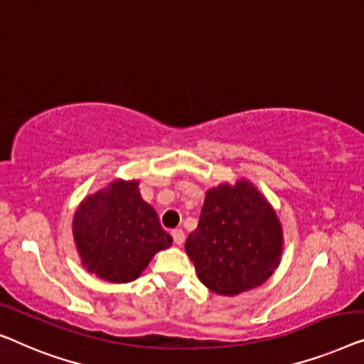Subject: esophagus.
I'll return each instance as SVG.
<instances>
[{"label":"esophagus","mask_w":364,"mask_h":364,"mask_svg":"<svg viewBox=\"0 0 364 364\" xmlns=\"http://www.w3.org/2000/svg\"><path fill=\"white\" fill-rule=\"evenodd\" d=\"M171 235H173V240H175V244L181 245L184 242V231H183V229H173Z\"/></svg>","instance_id":"obj_1"}]
</instances>
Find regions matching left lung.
<instances>
[{
    "instance_id": "8db88e82",
    "label": "left lung",
    "mask_w": 364,
    "mask_h": 364,
    "mask_svg": "<svg viewBox=\"0 0 364 364\" xmlns=\"http://www.w3.org/2000/svg\"><path fill=\"white\" fill-rule=\"evenodd\" d=\"M186 252L201 282L237 295L265 282L280 262L282 228L272 206L249 181L209 189Z\"/></svg>"
}]
</instances>
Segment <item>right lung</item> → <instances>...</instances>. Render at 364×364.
Wrapping results in <instances>:
<instances>
[{
  "mask_svg": "<svg viewBox=\"0 0 364 364\" xmlns=\"http://www.w3.org/2000/svg\"><path fill=\"white\" fill-rule=\"evenodd\" d=\"M73 226L82 264L115 284L135 280L153 255L173 242L155 209L141 199L136 181H114L87 198Z\"/></svg>",
  "mask_w": 364,
  "mask_h": 364,
  "instance_id": "right-lung-1",
  "label": "right lung"
}]
</instances>
